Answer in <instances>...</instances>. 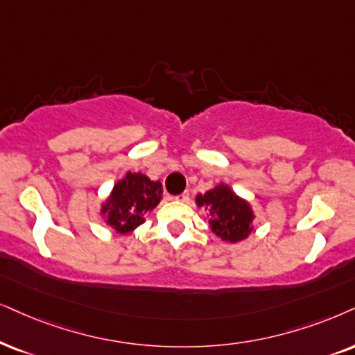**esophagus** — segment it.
Wrapping results in <instances>:
<instances>
[{
    "instance_id": "34e87169",
    "label": "esophagus",
    "mask_w": 355,
    "mask_h": 355,
    "mask_svg": "<svg viewBox=\"0 0 355 355\" xmlns=\"http://www.w3.org/2000/svg\"><path fill=\"white\" fill-rule=\"evenodd\" d=\"M188 196H190V193H188V191H183V193H180V195L175 196V200H177V201H187V200H188Z\"/></svg>"
}]
</instances>
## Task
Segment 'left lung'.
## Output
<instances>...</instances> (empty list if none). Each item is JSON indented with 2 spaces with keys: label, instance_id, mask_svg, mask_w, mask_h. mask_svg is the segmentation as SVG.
<instances>
[{
  "label": "left lung",
  "instance_id": "left-lung-1",
  "mask_svg": "<svg viewBox=\"0 0 355 355\" xmlns=\"http://www.w3.org/2000/svg\"><path fill=\"white\" fill-rule=\"evenodd\" d=\"M196 203L208 206L211 231L223 241L239 242L252 231L254 214L250 206L236 196L227 185H219L205 195H198Z\"/></svg>",
  "mask_w": 355,
  "mask_h": 355
}]
</instances>
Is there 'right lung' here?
Wrapping results in <instances>:
<instances>
[{"label": "right lung", "mask_w": 355, "mask_h": 355, "mask_svg": "<svg viewBox=\"0 0 355 355\" xmlns=\"http://www.w3.org/2000/svg\"><path fill=\"white\" fill-rule=\"evenodd\" d=\"M162 198L160 182H152L142 173H131L116 183L101 213L116 232L128 234L146 221L147 211L154 209Z\"/></svg>", "instance_id": "right-lung-1"}]
</instances>
